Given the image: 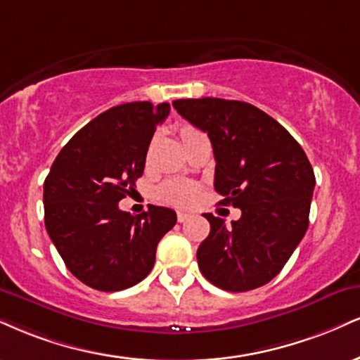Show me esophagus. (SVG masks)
<instances>
[{"label":"esophagus","mask_w":360,"mask_h":360,"mask_svg":"<svg viewBox=\"0 0 360 360\" xmlns=\"http://www.w3.org/2000/svg\"><path fill=\"white\" fill-rule=\"evenodd\" d=\"M189 218H191V214L186 213V211H177V221H179V223L188 221Z\"/></svg>","instance_id":"obj_1"}]
</instances>
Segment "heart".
Returning a JSON list of instances; mask_svg holds the SVG:
<instances>
[{"label": "heart", "mask_w": 360, "mask_h": 360, "mask_svg": "<svg viewBox=\"0 0 360 360\" xmlns=\"http://www.w3.org/2000/svg\"><path fill=\"white\" fill-rule=\"evenodd\" d=\"M194 132L193 127L181 129V139ZM199 193L198 186L193 183H186V181H169L158 188V199L166 205L174 206H188L196 199Z\"/></svg>", "instance_id": "obj_1"}]
</instances>
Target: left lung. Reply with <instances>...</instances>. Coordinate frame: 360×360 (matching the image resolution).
Segmentation results:
<instances>
[{
    "label": "left lung",
    "mask_w": 360,
    "mask_h": 360,
    "mask_svg": "<svg viewBox=\"0 0 360 360\" xmlns=\"http://www.w3.org/2000/svg\"><path fill=\"white\" fill-rule=\"evenodd\" d=\"M177 114L207 134L214 189L241 218L224 224L211 213L198 248L201 274L228 292H248L280 274L309 228L315 176L307 154L274 117L251 103L181 98Z\"/></svg>",
    "instance_id": "1"
}]
</instances>
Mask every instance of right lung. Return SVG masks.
<instances>
[{
    "label": "right lung",
    "instance_id": "1",
    "mask_svg": "<svg viewBox=\"0 0 360 360\" xmlns=\"http://www.w3.org/2000/svg\"><path fill=\"white\" fill-rule=\"evenodd\" d=\"M169 110L166 102L105 110L63 146L43 184L46 231L72 275L95 290L119 292L144 280L159 241L176 224L169 207L149 205L137 216L119 210Z\"/></svg>",
    "mask_w": 360,
    "mask_h": 360
}]
</instances>
